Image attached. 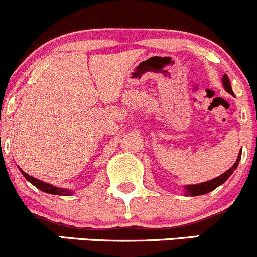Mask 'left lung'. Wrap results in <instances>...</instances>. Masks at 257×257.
<instances>
[{"label": "left lung", "mask_w": 257, "mask_h": 257, "mask_svg": "<svg viewBox=\"0 0 257 257\" xmlns=\"http://www.w3.org/2000/svg\"><path fill=\"white\" fill-rule=\"evenodd\" d=\"M222 84H224V88L226 89L227 93H230V94L234 95V93H232V89H231V83H230L229 77H227L226 74L222 77ZM240 159H241V150L239 153V157H237L236 162H235V164L232 165V167L230 168L227 172H225L224 174H221L220 177L212 179V180L205 181V183L195 184V185H186L185 186V195H188V196L203 195V194H208V193H210V191L214 190V189H216L217 186L221 185V184H224L225 181L230 178V175L234 173V170L236 169L237 165H239Z\"/></svg>", "instance_id": "left-lung-1"}]
</instances>
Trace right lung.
<instances>
[{"instance_id": "1", "label": "right lung", "mask_w": 257, "mask_h": 257, "mask_svg": "<svg viewBox=\"0 0 257 257\" xmlns=\"http://www.w3.org/2000/svg\"><path fill=\"white\" fill-rule=\"evenodd\" d=\"M21 173H22L23 177L27 179L31 184H33L36 188L40 189V190H42V191H45V193L53 194V195H64V196H69L73 194V191H71V190H67V189H62V188H57V186L51 185V184L45 183V181L38 180V179H36L33 177H30V175H28L27 173L23 172V170H21Z\"/></svg>"}]
</instances>
